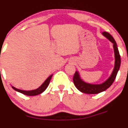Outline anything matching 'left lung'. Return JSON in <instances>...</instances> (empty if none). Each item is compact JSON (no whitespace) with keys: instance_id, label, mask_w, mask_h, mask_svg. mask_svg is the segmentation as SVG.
<instances>
[{"instance_id":"8db88e82","label":"left lung","mask_w":128,"mask_h":128,"mask_svg":"<svg viewBox=\"0 0 128 128\" xmlns=\"http://www.w3.org/2000/svg\"><path fill=\"white\" fill-rule=\"evenodd\" d=\"M103 34L104 36L106 37L111 42L113 43L114 57H115V64H114V70H113L112 75L107 80H106L105 82L102 84L98 85H93L86 83V82H84L80 79L78 72H75L73 77L74 84L76 88L82 93L88 94H96L106 90L107 88H109L112 86V84L113 83L116 77L118 70L120 69V64H121V58H120V52L119 51H118V47H117L116 42L114 38H113V36L110 33H108V32H103Z\"/></svg>"}]
</instances>
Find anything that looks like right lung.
I'll return each instance as SVG.
<instances>
[{
    "instance_id": "obj_1",
    "label": "right lung",
    "mask_w": 128,
    "mask_h": 128,
    "mask_svg": "<svg viewBox=\"0 0 128 128\" xmlns=\"http://www.w3.org/2000/svg\"><path fill=\"white\" fill-rule=\"evenodd\" d=\"M52 77V75L50 76L47 79L45 80V82L41 85V86L38 88L36 89V90H30V91H25V90H20V89H18L16 88H15L14 87H12L16 91L18 92L22 93V94H24V95H27V96H34V95H37L38 94H41L42 92H43L45 90H46V88L48 87V86L50 84V82L51 80V78Z\"/></svg>"
}]
</instances>
